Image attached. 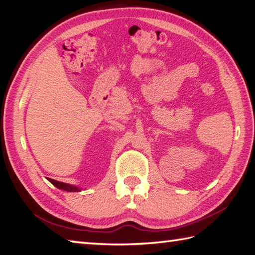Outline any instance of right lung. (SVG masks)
Instances as JSON below:
<instances>
[{"label":"right lung","instance_id":"1","mask_svg":"<svg viewBox=\"0 0 255 255\" xmlns=\"http://www.w3.org/2000/svg\"><path fill=\"white\" fill-rule=\"evenodd\" d=\"M48 181H49L51 184H53L56 187H58L59 189H63V191H67V192H80L81 188H79L78 186H73V185H69L67 183H62V182H58L52 180V178H48Z\"/></svg>","mask_w":255,"mask_h":255}]
</instances>
